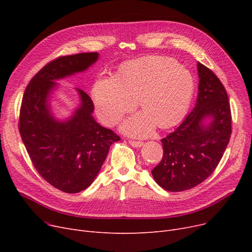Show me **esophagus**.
Masks as SVG:
<instances>
[{
  "label": "esophagus",
  "instance_id": "34e87169",
  "mask_svg": "<svg viewBox=\"0 0 252 252\" xmlns=\"http://www.w3.org/2000/svg\"><path fill=\"white\" fill-rule=\"evenodd\" d=\"M128 143L131 145L133 147H136V148H140L143 146V142L141 141H133V140H129Z\"/></svg>",
  "mask_w": 252,
  "mask_h": 252
}]
</instances>
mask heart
I'll list each match as a JSON object with an SVG mask.
<instances>
[{
    "mask_svg": "<svg viewBox=\"0 0 252 252\" xmlns=\"http://www.w3.org/2000/svg\"><path fill=\"white\" fill-rule=\"evenodd\" d=\"M194 94L191 74L165 57H147L129 62L117 76H101L92 89V98L100 121L114 125L134 110L138 99L144 112L127 118L123 130L127 135L147 137L155 125L175 126L186 114Z\"/></svg>",
    "mask_w": 252,
    "mask_h": 252,
    "instance_id": "heart-1",
    "label": "heart"
}]
</instances>
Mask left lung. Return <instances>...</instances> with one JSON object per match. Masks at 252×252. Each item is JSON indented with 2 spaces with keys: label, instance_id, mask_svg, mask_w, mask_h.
<instances>
[{
  "label": "left lung",
  "instance_id": "obj_1",
  "mask_svg": "<svg viewBox=\"0 0 252 252\" xmlns=\"http://www.w3.org/2000/svg\"><path fill=\"white\" fill-rule=\"evenodd\" d=\"M197 70L199 85L195 107L173 133L161 140L162 159L152 169L155 182L170 192L192 189L213 174L232 134L226 89L200 62Z\"/></svg>",
  "mask_w": 252,
  "mask_h": 252
}]
</instances>
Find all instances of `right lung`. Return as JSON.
I'll return each instance as SVG.
<instances>
[{"instance_id": "right-lung-1", "label": "right lung", "mask_w": 252, "mask_h": 252, "mask_svg": "<svg viewBox=\"0 0 252 252\" xmlns=\"http://www.w3.org/2000/svg\"><path fill=\"white\" fill-rule=\"evenodd\" d=\"M98 57L96 52L79 53L51 61L32 78L22 98L19 131L26 151L39 176L65 193L87 189L111 145L121 140L95 121L94 104L81 89H76L81 103L69 118L58 121L51 111L55 81L87 70Z\"/></svg>"}]
</instances>
